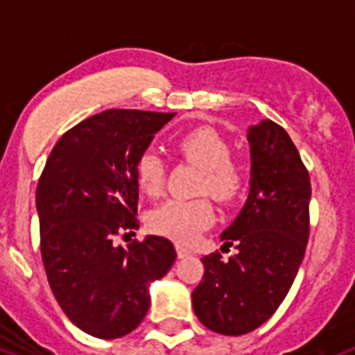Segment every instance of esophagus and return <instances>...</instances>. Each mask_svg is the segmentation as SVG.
<instances>
[{
    "instance_id": "obj_1",
    "label": "esophagus",
    "mask_w": 355,
    "mask_h": 355,
    "mask_svg": "<svg viewBox=\"0 0 355 355\" xmlns=\"http://www.w3.org/2000/svg\"><path fill=\"white\" fill-rule=\"evenodd\" d=\"M175 250H178V257H187V256H190V250L187 247H184V245H181V243H178V245H175Z\"/></svg>"
}]
</instances>
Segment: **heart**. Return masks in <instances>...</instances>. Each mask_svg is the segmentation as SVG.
<instances>
[{
	"label": "heart",
	"mask_w": 355,
	"mask_h": 355,
	"mask_svg": "<svg viewBox=\"0 0 355 355\" xmlns=\"http://www.w3.org/2000/svg\"><path fill=\"white\" fill-rule=\"evenodd\" d=\"M175 148L190 165L203 171L198 194H209L221 203H234L247 189L248 175L243 163L230 157V146L209 127L192 128L178 137ZM136 178L146 196L156 198L165 189L166 168L163 157L146 148L136 161ZM214 223V209L209 199H171L150 216L154 232L175 241H194L205 228Z\"/></svg>",
	"instance_id": "heart-1"
}]
</instances>
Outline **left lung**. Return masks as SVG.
Returning a JSON list of instances; mask_svg holds the SVG:
<instances>
[{"mask_svg":"<svg viewBox=\"0 0 355 355\" xmlns=\"http://www.w3.org/2000/svg\"><path fill=\"white\" fill-rule=\"evenodd\" d=\"M250 192L234 223L221 234L223 247L201 257L203 281L192 292L201 323L223 336H243L266 319L288 294L306 250L310 230V175L290 136L265 119L248 128Z\"/></svg>","mask_w":355,"mask_h":355,"instance_id":"1","label":"left lung"}]
</instances>
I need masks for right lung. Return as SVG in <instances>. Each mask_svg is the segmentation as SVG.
Instances as JSON below:
<instances>
[{
    "mask_svg": "<svg viewBox=\"0 0 355 355\" xmlns=\"http://www.w3.org/2000/svg\"><path fill=\"white\" fill-rule=\"evenodd\" d=\"M175 114L112 108L60 137L36 190L41 257L55 301L79 330L99 339L127 336L150 306L148 285L175 261L168 239L134 232L136 161Z\"/></svg>",
    "mask_w": 355,
    "mask_h": 355,
    "instance_id": "1",
    "label": "right lung"
}]
</instances>
